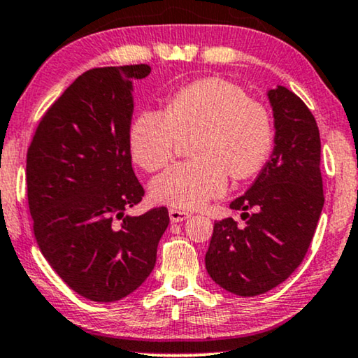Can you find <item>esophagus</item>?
I'll return each instance as SVG.
<instances>
[{
  "mask_svg": "<svg viewBox=\"0 0 358 358\" xmlns=\"http://www.w3.org/2000/svg\"><path fill=\"white\" fill-rule=\"evenodd\" d=\"M169 216H170V221L171 222H182L185 219H188L192 214L187 213V211H182V209H173L171 208L169 211Z\"/></svg>",
  "mask_w": 358,
  "mask_h": 358,
  "instance_id": "esophagus-1",
  "label": "esophagus"
}]
</instances>
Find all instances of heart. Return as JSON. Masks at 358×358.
Returning <instances> with one entry per match:
<instances>
[{
    "instance_id": "b5f03b06",
    "label": "heart",
    "mask_w": 358,
    "mask_h": 358,
    "mask_svg": "<svg viewBox=\"0 0 358 358\" xmlns=\"http://www.w3.org/2000/svg\"><path fill=\"white\" fill-rule=\"evenodd\" d=\"M192 160L171 165L150 183L157 203L194 209L221 196L227 175L254 176L273 147V121L262 103L222 78H203L180 88L162 113L142 111L129 127L132 160L155 171L173 159L180 139H189Z\"/></svg>"
}]
</instances>
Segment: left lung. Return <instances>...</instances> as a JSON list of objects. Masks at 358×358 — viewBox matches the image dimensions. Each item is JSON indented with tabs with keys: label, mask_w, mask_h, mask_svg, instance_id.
I'll return each instance as SVG.
<instances>
[{
	"label": "left lung",
	"mask_w": 358,
	"mask_h": 358,
	"mask_svg": "<svg viewBox=\"0 0 358 358\" xmlns=\"http://www.w3.org/2000/svg\"><path fill=\"white\" fill-rule=\"evenodd\" d=\"M275 147L252 187L231 203L232 217L214 222L206 270L219 287L257 296L283 283L301 264L324 206L321 137L316 119L288 88L268 92ZM252 210V213H247Z\"/></svg>",
	"instance_id": "8db88e82"
}]
</instances>
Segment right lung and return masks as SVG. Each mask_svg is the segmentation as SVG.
I'll list each match as a JSON object with an SVG mask.
<instances>
[{
	"instance_id": "obj_1",
	"label": "right lung",
	"mask_w": 358,
	"mask_h": 358,
	"mask_svg": "<svg viewBox=\"0 0 358 358\" xmlns=\"http://www.w3.org/2000/svg\"><path fill=\"white\" fill-rule=\"evenodd\" d=\"M145 64L85 71L42 116L27 149L26 182L37 245L55 273L87 299L117 301L145 282L169 209L142 216L132 170V82Z\"/></svg>"
}]
</instances>
